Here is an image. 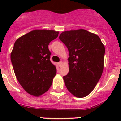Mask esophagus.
<instances>
[{"instance_id": "1", "label": "esophagus", "mask_w": 121, "mask_h": 121, "mask_svg": "<svg viewBox=\"0 0 121 121\" xmlns=\"http://www.w3.org/2000/svg\"><path fill=\"white\" fill-rule=\"evenodd\" d=\"M62 64H63V62L62 61L59 62L58 63V65H59V67H61V66L62 65Z\"/></svg>"}]
</instances>
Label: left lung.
I'll return each instance as SVG.
<instances>
[{"label": "left lung", "instance_id": "left-lung-1", "mask_svg": "<svg viewBox=\"0 0 121 121\" xmlns=\"http://www.w3.org/2000/svg\"><path fill=\"white\" fill-rule=\"evenodd\" d=\"M59 39L69 51V72L64 76L68 90L77 98L90 93L102 76L105 47L98 35L84 29L64 31Z\"/></svg>", "mask_w": 121, "mask_h": 121}]
</instances>
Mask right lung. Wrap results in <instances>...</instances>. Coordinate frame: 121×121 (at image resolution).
I'll return each mask as SVG.
<instances>
[{"instance_id":"obj_1","label":"right lung","mask_w":121,"mask_h":121,"mask_svg":"<svg viewBox=\"0 0 121 121\" xmlns=\"http://www.w3.org/2000/svg\"><path fill=\"white\" fill-rule=\"evenodd\" d=\"M58 31L35 30L19 37L11 53L17 79L29 94L39 96L47 91L56 74L50 61L48 45L57 38Z\"/></svg>"}]
</instances>
